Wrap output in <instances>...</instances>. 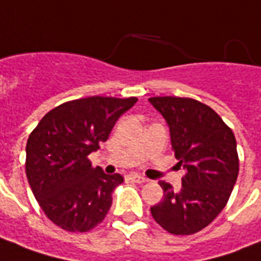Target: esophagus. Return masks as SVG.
Listing matches in <instances>:
<instances>
[{"instance_id": "obj_1", "label": "esophagus", "mask_w": 261, "mask_h": 261, "mask_svg": "<svg viewBox=\"0 0 261 261\" xmlns=\"http://www.w3.org/2000/svg\"><path fill=\"white\" fill-rule=\"evenodd\" d=\"M128 179L131 182H136V184H144V182H147V178H144L141 175H128Z\"/></svg>"}]
</instances>
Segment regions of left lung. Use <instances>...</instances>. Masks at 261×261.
Masks as SVG:
<instances>
[{
	"instance_id": "1",
	"label": "left lung",
	"mask_w": 261,
	"mask_h": 261,
	"mask_svg": "<svg viewBox=\"0 0 261 261\" xmlns=\"http://www.w3.org/2000/svg\"><path fill=\"white\" fill-rule=\"evenodd\" d=\"M169 127L175 158L187 174L182 188L161 181L164 198L151 207L160 226L172 234H194L226 206L239 174L233 131L209 106L189 97H149Z\"/></svg>"
}]
</instances>
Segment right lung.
<instances>
[{"label": "right lung", "mask_w": 261, "mask_h": 261, "mask_svg": "<svg viewBox=\"0 0 261 261\" xmlns=\"http://www.w3.org/2000/svg\"><path fill=\"white\" fill-rule=\"evenodd\" d=\"M137 100L92 96L66 101L46 113L29 134L27 178L42 211L63 230L89 232L106 218L113 191L124 179L93 168L87 156Z\"/></svg>", "instance_id": "obj_1"}]
</instances>
